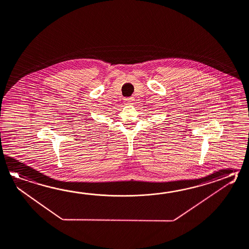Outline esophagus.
<instances>
[{"mask_svg": "<svg viewBox=\"0 0 249 249\" xmlns=\"http://www.w3.org/2000/svg\"><path fill=\"white\" fill-rule=\"evenodd\" d=\"M133 101H134V98H133V97H127V98L124 99V103H125V104H131Z\"/></svg>", "mask_w": 249, "mask_h": 249, "instance_id": "34e87169", "label": "esophagus"}]
</instances>
